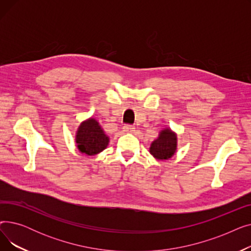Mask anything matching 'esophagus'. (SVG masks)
Listing matches in <instances>:
<instances>
[{"mask_svg":"<svg viewBox=\"0 0 251 251\" xmlns=\"http://www.w3.org/2000/svg\"><path fill=\"white\" fill-rule=\"evenodd\" d=\"M123 129H124L125 132H127V133H132L135 131V127L132 126V125H125L123 127Z\"/></svg>","mask_w":251,"mask_h":251,"instance_id":"obj_1","label":"esophagus"}]
</instances>
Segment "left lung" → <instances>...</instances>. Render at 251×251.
Instances as JSON below:
<instances>
[{
	"label": "left lung",
	"instance_id": "left-lung-1",
	"mask_svg": "<svg viewBox=\"0 0 251 251\" xmlns=\"http://www.w3.org/2000/svg\"><path fill=\"white\" fill-rule=\"evenodd\" d=\"M177 151V134L170 128L163 129L151 144L150 152L156 160H169Z\"/></svg>",
	"mask_w": 251,
	"mask_h": 251
}]
</instances>
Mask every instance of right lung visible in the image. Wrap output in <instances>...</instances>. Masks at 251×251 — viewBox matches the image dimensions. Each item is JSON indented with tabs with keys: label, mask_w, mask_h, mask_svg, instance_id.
<instances>
[{
	"label": "right lung",
	"mask_w": 251,
	"mask_h": 251,
	"mask_svg": "<svg viewBox=\"0 0 251 251\" xmlns=\"http://www.w3.org/2000/svg\"><path fill=\"white\" fill-rule=\"evenodd\" d=\"M75 141L77 149L86 155H96L107 149L110 137L95 118H89L79 125L76 131Z\"/></svg>",
	"instance_id": "1"
}]
</instances>
